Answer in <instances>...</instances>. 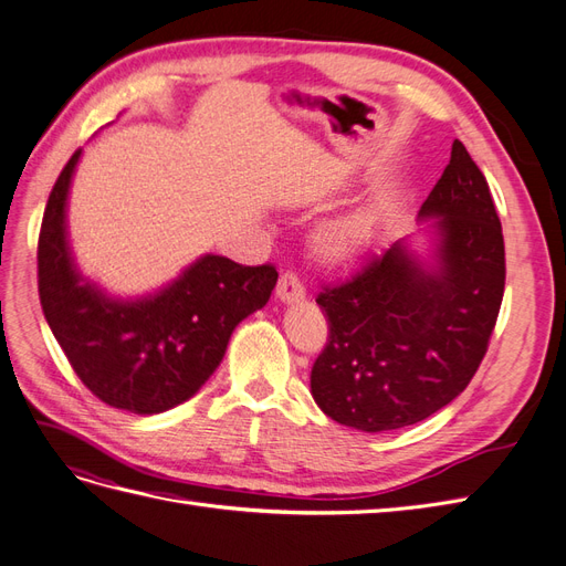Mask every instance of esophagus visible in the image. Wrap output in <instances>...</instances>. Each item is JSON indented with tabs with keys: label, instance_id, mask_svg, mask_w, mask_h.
I'll list each match as a JSON object with an SVG mask.
<instances>
[{
	"label": "esophagus",
	"instance_id": "1",
	"mask_svg": "<svg viewBox=\"0 0 566 566\" xmlns=\"http://www.w3.org/2000/svg\"><path fill=\"white\" fill-rule=\"evenodd\" d=\"M304 295H306V290H304L302 281L297 279V273H293V271L281 273V279H279V283H276V297H279L283 304L302 302Z\"/></svg>",
	"mask_w": 566,
	"mask_h": 566
}]
</instances>
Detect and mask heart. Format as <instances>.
<instances>
[{
	"instance_id": "b5f03b06",
	"label": "heart",
	"mask_w": 566,
	"mask_h": 566,
	"mask_svg": "<svg viewBox=\"0 0 566 566\" xmlns=\"http://www.w3.org/2000/svg\"><path fill=\"white\" fill-rule=\"evenodd\" d=\"M370 221L366 214H347L321 224L312 238L316 256L325 264H345L368 243Z\"/></svg>"
}]
</instances>
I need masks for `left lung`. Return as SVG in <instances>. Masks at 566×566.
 <instances>
[{
  "label": "left lung",
  "mask_w": 566,
  "mask_h": 566,
  "mask_svg": "<svg viewBox=\"0 0 566 566\" xmlns=\"http://www.w3.org/2000/svg\"><path fill=\"white\" fill-rule=\"evenodd\" d=\"M418 219H434L430 260L403 238L316 297L331 333L312 368V397L361 432L399 430L451 403L482 364L501 312V219L458 139Z\"/></svg>",
  "instance_id": "left-lung-1"
}]
</instances>
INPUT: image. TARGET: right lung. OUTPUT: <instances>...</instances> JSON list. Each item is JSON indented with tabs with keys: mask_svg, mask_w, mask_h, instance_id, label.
<instances>
[{
	"mask_svg": "<svg viewBox=\"0 0 566 566\" xmlns=\"http://www.w3.org/2000/svg\"><path fill=\"white\" fill-rule=\"evenodd\" d=\"M80 156L82 150H75L63 167L42 219V312L94 397L136 416L163 413L210 380L235 325L269 302L279 271L202 254L158 293L111 297L82 276L67 243L65 208Z\"/></svg>",
	"mask_w": 566,
	"mask_h": 566,
	"instance_id": "obj_1",
	"label": "right lung"
}]
</instances>
